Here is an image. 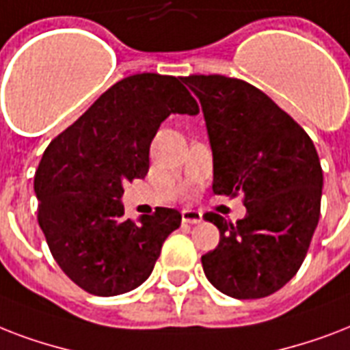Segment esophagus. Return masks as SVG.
Instances as JSON below:
<instances>
[{"label":"esophagus","mask_w":350,"mask_h":350,"mask_svg":"<svg viewBox=\"0 0 350 350\" xmlns=\"http://www.w3.org/2000/svg\"><path fill=\"white\" fill-rule=\"evenodd\" d=\"M183 223L186 224H199L202 221V213L195 210H183Z\"/></svg>","instance_id":"1"}]
</instances>
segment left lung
I'll use <instances>...</instances> for the list:
<instances>
[{"instance_id":"obj_1","label":"left lung","mask_w":350,"mask_h":350,"mask_svg":"<svg viewBox=\"0 0 350 350\" xmlns=\"http://www.w3.org/2000/svg\"><path fill=\"white\" fill-rule=\"evenodd\" d=\"M199 98L213 155V193H245L246 215L232 224L206 213L221 232L202 256L208 281L235 299L286 285L301 267L319 221L323 172L305 129L272 98L237 78H183Z\"/></svg>"}]
</instances>
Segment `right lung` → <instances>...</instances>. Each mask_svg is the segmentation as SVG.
<instances>
[{
	"mask_svg": "<svg viewBox=\"0 0 350 350\" xmlns=\"http://www.w3.org/2000/svg\"><path fill=\"white\" fill-rule=\"evenodd\" d=\"M172 113L197 115L183 78L155 72L116 82L54 138L34 191L38 223L69 278L94 296L126 294L150 278L180 213L157 208L140 224L124 219V184L146 177L150 146Z\"/></svg>",
	"mask_w": 350,
	"mask_h": 350,
	"instance_id": "1",
	"label": "right lung"
}]
</instances>
